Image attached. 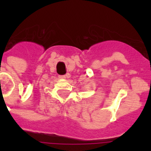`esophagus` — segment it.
I'll list each match as a JSON object with an SVG mask.
<instances>
[{
    "mask_svg": "<svg viewBox=\"0 0 151 151\" xmlns=\"http://www.w3.org/2000/svg\"><path fill=\"white\" fill-rule=\"evenodd\" d=\"M59 78H61V79H66V75H60L59 76Z\"/></svg>",
    "mask_w": 151,
    "mask_h": 151,
    "instance_id": "34e87169",
    "label": "esophagus"
}]
</instances>
